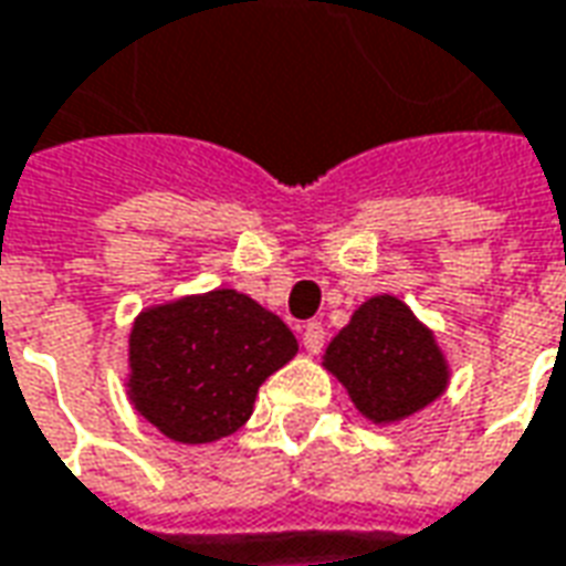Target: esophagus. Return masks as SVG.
<instances>
[{"label": "esophagus", "instance_id": "1", "mask_svg": "<svg viewBox=\"0 0 566 566\" xmlns=\"http://www.w3.org/2000/svg\"><path fill=\"white\" fill-rule=\"evenodd\" d=\"M303 347H306L310 356L322 353V347H325V328H322V322H306L303 325Z\"/></svg>", "mask_w": 566, "mask_h": 566}]
</instances>
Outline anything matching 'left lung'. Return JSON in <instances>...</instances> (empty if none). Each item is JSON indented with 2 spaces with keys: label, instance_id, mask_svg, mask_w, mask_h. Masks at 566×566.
<instances>
[{
  "label": "left lung",
  "instance_id": "obj_1",
  "mask_svg": "<svg viewBox=\"0 0 566 566\" xmlns=\"http://www.w3.org/2000/svg\"><path fill=\"white\" fill-rule=\"evenodd\" d=\"M325 365L371 421H399L424 409L446 387L433 334L396 297L363 303L325 349Z\"/></svg>",
  "mask_w": 566,
  "mask_h": 566
}]
</instances>
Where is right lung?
Returning a JSON list of instances; mask_svg holds the SVG:
<instances>
[{
    "mask_svg": "<svg viewBox=\"0 0 566 566\" xmlns=\"http://www.w3.org/2000/svg\"><path fill=\"white\" fill-rule=\"evenodd\" d=\"M297 337L238 291L154 306L129 334V394L160 433L213 443L253 412L260 384L291 363Z\"/></svg>",
    "mask_w": 566,
    "mask_h": 566,
    "instance_id": "obj_1",
    "label": "right lung"
}]
</instances>
